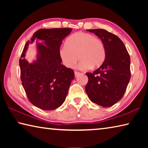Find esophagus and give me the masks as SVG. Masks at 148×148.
I'll return each mask as SVG.
<instances>
[{"label":"esophagus","mask_w":148,"mask_h":148,"mask_svg":"<svg viewBox=\"0 0 148 148\" xmlns=\"http://www.w3.org/2000/svg\"><path fill=\"white\" fill-rule=\"evenodd\" d=\"M74 74H75V76L77 77V76H79V75L80 74V72H77V71H75V72H74Z\"/></svg>","instance_id":"esophagus-1"}]
</instances>
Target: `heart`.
I'll list each match as a JSON object with an SVG mask.
<instances>
[{"instance_id":"heart-1","label":"heart","mask_w":148,"mask_h":148,"mask_svg":"<svg viewBox=\"0 0 148 148\" xmlns=\"http://www.w3.org/2000/svg\"><path fill=\"white\" fill-rule=\"evenodd\" d=\"M59 54L62 64L67 68H73L79 58L81 60L79 68L87 70L101 66L105 59L106 51L101 40L91 34L77 32L67 39Z\"/></svg>"}]
</instances>
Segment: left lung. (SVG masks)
Returning <instances> with one entry per match:
<instances>
[{
  "mask_svg": "<svg viewBox=\"0 0 148 148\" xmlns=\"http://www.w3.org/2000/svg\"><path fill=\"white\" fill-rule=\"evenodd\" d=\"M103 42L106 56L101 66L92 73H86L87 96L102 107L113 106L121 100L131 78L129 54L123 42L116 35L104 29L87 30Z\"/></svg>",
  "mask_w": 148,
  "mask_h": 148,
  "instance_id": "left-lung-1",
  "label": "left lung"
}]
</instances>
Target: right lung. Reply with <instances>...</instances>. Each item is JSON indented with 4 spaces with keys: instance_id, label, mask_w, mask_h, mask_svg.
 Segmentation results:
<instances>
[{
    "instance_id": "add662e5",
    "label": "right lung",
    "mask_w": 148,
    "mask_h": 148,
    "mask_svg": "<svg viewBox=\"0 0 148 148\" xmlns=\"http://www.w3.org/2000/svg\"><path fill=\"white\" fill-rule=\"evenodd\" d=\"M72 29H42L27 41L19 59L22 85L27 98L44 110H55L64 102L74 72L61 64L59 51L62 40ZM43 41V44L38 41ZM37 42V60L29 64L24 59L29 43Z\"/></svg>"
}]
</instances>
